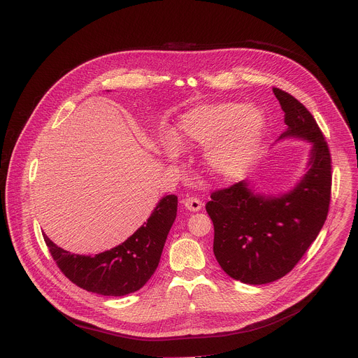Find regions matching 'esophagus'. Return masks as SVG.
<instances>
[{"mask_svg": "<svg viewBox=\"0 0 358 358\" xmlns=\"http://www.w3.org/2000/svg\"><path fill=\"white\" fill-rule=\"evenodd\" d=\"M182 203H184V206H185L188 210H192V212H198V210H201V208H202V202H201L198 198H194V196L184 198V199H182Z\"/></svg>", "mask_w": 358, "mask_h": 358, "instance_id": "1", "label": "esophagus"}]
</instances>
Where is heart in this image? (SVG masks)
Wrapping results in <instances>:
<instances>
[{
    "label": "heart",
    "instance_id": "obj_1",
    "mask_svg": "<svg viewBox=\"0 0 358 358\" xmlns=\"http://www.w3.org/2000/svg\"><path fill=\"white\" fill-rule=\"evenodd\" d=\"M266 128V115L255 105L203 103L178 117L174 141L178 145H205L203 160L209 173L219 180H234L245 174L255 160ZM164 153L169 159H176L178 150L167 145Z\"/></svg>",
    "mask_w": 358,
    "mask_h": 358
}]
</instances>
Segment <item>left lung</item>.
<instances>
[{
    "label": "left lung",
    "mask_w": 358,
    "mask_h": 358,
    "mask_svg": "<svg viewBox=\"0 0 358 358\" xmlns=\"http://www.w3.org/2000/svg\"><path fill=\"white\" fill-rule=\"evenodd\" d=\"M287 131L278 138L310 143L305 174L287 192H257L248 180L210 194L213 255L222 270L245 284L262 285L288 274L324 224L331 189L327 143L312 113L288 92L273 88Z\"/></svg>",
    "instance_id": "obj_1"
}]
</instances>
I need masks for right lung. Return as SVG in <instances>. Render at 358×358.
Listing matches in <instances>:
<instances>
[{"label":"right lung","instance_id":"add662e5","mask_svg":"<svg viewBox=\"0 0 358 358\" xmlns=\"http://www.w3.org/2000/svg\"><path fill=\"white\" fill-rule=\"evenodd\" d=\"M177 203L176 195H164L124 243L95 256L73 255L46 234L43 239L62 273L77 287L105 296H124L141 289L155 274L177 216Z\"/></svg>","mask_w":358,"mask_h":358}]
</instances>
